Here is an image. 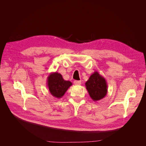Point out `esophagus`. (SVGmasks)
I'll return each instance as SVG.
<instances>
[{
  "label": "esophagus",
  "mask_w": 146,
  "mask_h": 146,
  "mask_svg": "<svg viewBox=\"0 0 146 146\" xmlns=\"http://www.w3.org/2000/svg\"><path fill=\"white\" fill-rule=\"evenodd\" d=\"M74 84L76 85H81V81H78V80L74 81Z\"/></svg>",
  "instance_id": "esophagus-1"
}]
</instances>
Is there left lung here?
I'll use <instances>...</instances> for the list:
<instances>
[{"label":"left lung","mask_w":146,"mask_h":146,"mask_svg":"<svg viewBox=\"0 0 146 146\" xmlns=\"http://www.w3.org/2000/svg\"><path fill=\"white\" fill-rule=\"evenodd\" d=\"M85 86L90 98L94 102L102 99L107 94V83L98 71H95L90 77Z\"/></svg>","instance_id":"8db88e82"}]
</instances>
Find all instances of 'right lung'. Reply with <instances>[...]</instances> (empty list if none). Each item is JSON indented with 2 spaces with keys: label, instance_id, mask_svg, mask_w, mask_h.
<instances>
[{
  "label": "right lung",
  "instance_id": "obj_1",
  "mask_svg": "<svg viewBox=\"0 0 146 146\" xmlns=\"http://www.w3.org/2000/svg\"><path fill=\"white\" fill-rule=\"evenodd\" d=\"M47 85L51 95L55 98L60 99L72 83L64 80L61 74L55 72H51L47 77Z\"/></svg>",
  "mask_w": 146,
  "mask_h": 146
}]
</instances>
